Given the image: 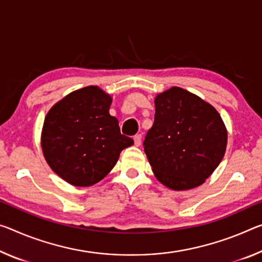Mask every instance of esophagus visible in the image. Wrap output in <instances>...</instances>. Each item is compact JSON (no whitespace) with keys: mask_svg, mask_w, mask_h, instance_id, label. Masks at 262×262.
Returning a JSON list of instances; mask_svg holds the SVG:
<instances>
[{"mask_svg":"<svg viewBox=\"0 0 262 262\" xmlns=\"http://www.w3.org/2000/svg\"><path fill=\"white\" fill-rule=\"evenodd\" d=\"M134 143H135L136 147H139L140 144H141V135L140 134L134 136Z\"/></svg>","mask_w":262,"mask_h":262,"instance_id":"34e87169","label":"esophagus"}]
</instances>
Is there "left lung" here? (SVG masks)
<instances>
[{
    "mask_svg": "<svg viewBox=\"0 0 262 262\" xmlns=\"http://www.w3.org/2000/svg\"><path fill=\"white\" fill-rule=\"evenodd\" d=\"M155 119L143 146L157 181L175 191L205 183L226 151L227 129L211 103L172 86L154 99Z\"/></svg>",
    "mask_w": 262,
    "mask_h": 262,
    "instance_id": "8db88e82",
    "label": "left lung"
}]
</instances>
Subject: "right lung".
<instances>
[{"label": "right lung", "mask_w": 262, "mask_h": 262, "mask_svg": "<svg viewBox=\"0 0 262 262\" xmlns=\"http://www.w3.org/2000/svg\"><path fill=\"white\" fill-rule=\"evenodd\" d=\"M111 95L99 86L73 91L45 115L40 147L49 167L73 186H91L114 168L134 141L110 114Z\"/></svg>", "instance_id": "add662e5"}]
</instances>
